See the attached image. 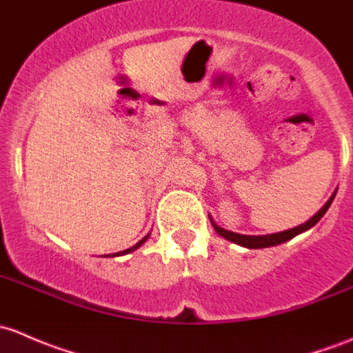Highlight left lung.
<instances>
[{
    "label": "left lung",
    "mask_w": 353,
    "mask_h": 353,
    "mask_svg": "<svg viewBox=\"0 0 353 353\" xmlns=\"http://www.w3.org/2000/svg\"><path fill=\"white\" fill-rule=\"evenodd\" d=\"M336 192L335 194L330 197V201L325 203V205L321 207V210H319L318 214H314V216L311 217L310 221H306L304 224H301V226L297 228H292V230H287V231H282V232H275V234H265V236H245V234H238V232H231V231H226L223 230V228L217 226L214 221H210L214 226V230H216L217 234H221L223 238L230 239V241L236 243V245H241L245 246V248H268V246H275V245H281V243H285L289 241V239H292L294 236H297L299 232L310 230V228L314 226L316 223H318L319 219H321L323 216H325V212L328 210V207L332 205L333 199H335Z\"/></svg>",
    "instance_id": "1"
}]
</instances>
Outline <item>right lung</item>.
Instances as JSON below:
<instances>
[{
    "label": "right lung",
    "mask_w": 353,
    "mask_h": 353,
    "mask_svg": "<svg viewBox=\"0 0 353 353\" xmlns=\"http://www.w3.org/2000/svg\"><path fill=\"white\" fill-rule=\"evenodd\" d=\"M148 236H150V234H148ZM148 236H144V238H143V239H141V241H139V243H136V245H134V246H130V248L123 250V252L114 253V255H105V256H119V255H125V253H130V252H134V250H137V248H139V246H141V245H143V243H144V241H146V239H148Z\"/></svg>",
    "instance_id": "obj_1"
}]
</instances>
